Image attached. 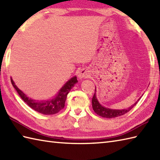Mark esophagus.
Returning a JSON list of instances; mask_svg holds the SVG:
<instances>
[{"label":"esophagus","instance_id":"34e87169","mask_svg":"<svg viewBox=\"0 0 160 160\" xmlns=\"http://www.w3.org/2000/svg\"><path fill=\"white\" fill-rule=\"evenodd\" d=\"M89 70L87 69H82L78 72V78H79L80 79H82V78H87L89 77Z\"/></svg>","mask_w":160,"mask_h":160}]
</instances>
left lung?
Returning a JSON list of instances; mask_svg holds the SVG:
<instances>
[{
    "label": "left lung",
    "mask_w": 160,
    "mask_h": 160,
    "mask_svg": "<svg viewBox=\"0 0 160 160\" xmlns=\"http://www.w3.org/2000/svg\"><path fill=\"white\" fill-rule=\"evenodd\" d=\"M96 89L95 90V93L93 95V97L92 98V107L93 109L95 111V113L98 114L100 116L102 117V118H116L118 116H121L122 115H124L125 113H128V112L131 110L132 108H133L136 104L138 103V102L140 100L139 99L136 102L134 103L132 105L131 107H128V108H124V109H120V110H118V109H112V108H108L104 107L103 106L99 103L98 102L97 98H96Z\"/></svg>",
    "instance_id": "1"
}]
</instances>
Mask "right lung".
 I'll return each mask as SVG.
<instances>
[{"mask_svg":"<svg viewBox=\"0 0 160 160\" xmlns=\"http://www.w3.org/2000/svg\"><path fill=\"white\" fill-rule=\"evenodd\" d=\"M11 82L13 87L18 92V95L22 98V100L28 105L29 107L33 108V110L44 115H53L62 110L64 107V104L67 99V94L69 93L74 84L78 82L77 77L74 76L67 81L65 84L61 88L59 92L52 99L47 100H35L29 98L20 91L15 84L14 82L11 78Z\"/></svg>","mask_w":160,"mask_h":160,"instance_id":"obj_1","label":"right lung"}]
</instances>
